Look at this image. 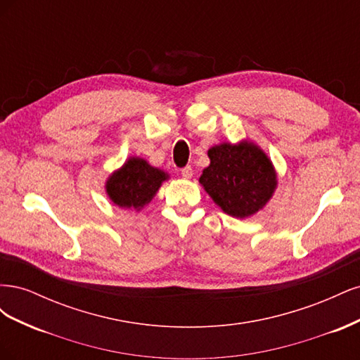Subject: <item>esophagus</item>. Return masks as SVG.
<instances>
[{
  "label": "esophagus",
  "instance_id": "34e87169",
  "mask_svg": "<svg viewBox=\"0 0 360 360\" xmlns=\"http://www.w3.org/2000/svg\"><path fill=\"white\" fill-rule=\"evenodd\" d=\"M192 174H193V171H192V168L191 167H184L183 169H181V176L184 177V179H192Z\"/></svg>",
  "mask_w": 360,
  "mask_h": 360
}]
</instances>
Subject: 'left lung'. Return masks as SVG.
Here are the masks:
<instances>
[{"mask_svg":"<svg viewBox=\"0 0 360 360\" xmlns=\"http://www.w3.org/2000/svg\"><path fill=\"white\" fill-rule=\"evenodd\" d=\"M210 165L200 184L221 210L246 219L263 210L278 188V172L266 151L254 141L221 143L207 150Z\"/></svg>","mask_w":360,"mask_h":360,"instance_id":"8db88e82","label":"left lung"}]
</instances>
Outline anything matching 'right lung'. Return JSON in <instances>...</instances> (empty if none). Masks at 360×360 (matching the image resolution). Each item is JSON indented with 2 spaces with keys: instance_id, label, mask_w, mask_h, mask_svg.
<instances>
[{
  "instance_id": "1",
  "label": "right lung",
  "mask_w": 360,
  "mask_h": 360,
  "mask_svg": "<svg viewBox=\"0 0 360 360\" xmlns=\"http://www.w3.org/2000/svg\"><path fill=\"white\" fill-rule=\"evenodd\" d=\"M167 180H169L167 171L150 165L144 158L130 156L108 176L105 192L120 209L141 212L156 197L162 183Z\"/></svg>"
}]
</instances>
